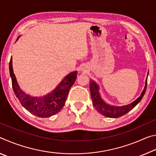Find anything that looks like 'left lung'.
I'll use <instances>...</instances> for the list:
<instances>
[{"instance_id": "left-lung-1", "label": "left lung", "mask_w": 156, "mask_h": 156, "mask_svg": "<svg viewBox=\"0 0 156 156\" xmlns=\"http://www.w3.org/2000/svg\"><path fill=\"white\" fill-rule=\"evenodd\" d=\"M148 75H149V72L147 73V77ZM147 77L145 81L144 88L142 91L140 96L131 103L122 105V106H115V105H111L107 103L100 96L98 84L93 80H91L89 82V89H90L92 102H93L95 109L102 115L108 118H119L126 114L129 111L133 109L140 102L142 97L144 96L147 85Z\"/></svg>"}]
</instances>
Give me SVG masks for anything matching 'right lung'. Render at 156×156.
<instances>
[{
  "label": "right lung",
  "instance_id": "right-lung-1",
  "mask_svg": "<svg viewBox=\"0 0 156 156\" xmlns=\"http://www.w3.org/2000/svg\"><path fill=\"white\" fill-rule=\"evenodd\" d=\"M20 36L18 37L16 41ZM77 71L69 73L54 90L43 96H32L23 91L18 84L12 67V58L9 62V73L16 96L22 106L39 118H48L58 113L64 107L68 93L77 77Z\"/></svg>",
  "mask_w": 156,
  "mask_h": 156
}]
</instances>
